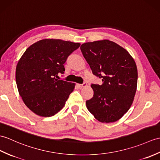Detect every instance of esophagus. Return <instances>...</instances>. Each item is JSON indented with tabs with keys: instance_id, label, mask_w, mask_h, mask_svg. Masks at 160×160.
I'll return each instance as SVG.
<instances>
[{
	"instance_id": "obj_1",
	"label": "esophagus",
	"mask_w": 160,
	"mask_h": 160,
	"mask_svg": "<svg viewBox=\"0 0 160 160\" xmlns=\"http://www.w3.org/2000/svg\"><path fill=\"white\" fill-rule=\"evenodd\" d=\"M87 83H83V84H78V87H79L80 88H82L84 87H87Z\"/></svg>"
}]
</instances>
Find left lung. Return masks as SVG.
<instances>
[{
	"label": "left lung",
	"mask_w": 160,
	"mask_h": 160,
	"mask_svg": "<svg viewBox=\"0 0 160 160\" xmlns=\"http://www.w3.org/2000/svg\"><path fill=\"white\" fill-rule=\"evenodd\" d=\"M80 50L92 73L103 82L91 84L94 94L86 102L87 109L102 122L118 121L134 98L138 81L134 60L123 48L107 39L84 43Z\"/></svg>",
	"instance_id": "1"
}]
</instances>
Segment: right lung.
<instances>
[{"instance_id":"add662e5","label":"right lung","mask_w":160,"mask_h":160,"mask_svg":"<svg viewBox=\"0 0 160 160\" xmlns=\"http://www.w3.org/2000/svg\"><path fill=\"white\" fill-rule=\"evenodd\" d=\"M80 46L61 39L40 40L28 47L16 70L18 92L25 105L41 117H51L65 104L75 84L56 78L64 63Z\"/></svg>"}]
</instances>
